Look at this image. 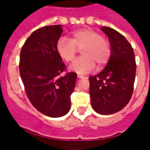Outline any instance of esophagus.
I'll list each match as a JSON object with an SVG mask.
<instances>
[{
	"mask_svg": "<svg viewBox=\"0 0 150 150\" xmlns=\"http://www.w3.org/2000/svg\"><path fill=\"white\" fill-rule=\"evenodd\" d=\"M77 77H78L79 79H84L85 78L84 76H83V75H78V76H77Z\"/></svg>",
	"mask_w": 150,
	"mask_h": 150,
	"instance_id": "obj_1",
	"label": "esophagus"
}]
</instances>
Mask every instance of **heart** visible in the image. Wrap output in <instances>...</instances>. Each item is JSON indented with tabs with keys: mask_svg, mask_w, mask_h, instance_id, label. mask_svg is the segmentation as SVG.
<instances>
[{
	"mask_svg": "<svg viewBox=\"0 0 150 150\" xmlns=\"http://www.w3.org/2000/svg\"><path fill=\"white\" fill-rule=\"evenodd\" d=\"M77 48L81 49L82 57L70 67V71L79 75L91 71L97 63L98 67L107 64L111 56V46L108 41L91 29H80L71 33V40L59 38L56 42V50L61 59L67 62L74 60Z\"/></svg>",
	"mask_w": 150,
	"mask_h": 150,
	"instance_id": "1",
	"label": "heart"
}]
</instances>
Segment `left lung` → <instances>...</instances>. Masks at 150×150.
<instances>
[{"instance_id":"1","label":"left lung","mask_w":150,"mask_h":150,"mask_svg":"<svg viewBox=\"0 0 150 150\" xmlns=\"http://www.w3.org/2000/svg\"><path fill=\"white\" fill-rule=\"evenodd\" d=\"M111 46L107 65L96 75L89 77L93 109L101 115L122 110L131 99L136 76V60L131 44L114 29L102 26Z\"/></svg>"}]
</instances>
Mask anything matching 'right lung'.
<instances>
[{"label": "right lung", "instance_id": "add662e5", "mask_svg": "<svg viewBox=\"0 0 150 150\" xmlns=\"http://www.w3.org/2000/svg\"><path fill=\"white\" fill-rule=\"evenodd\" d=\"M62 32L61 25L40 28L28 38L20 54V75L28 98L50 117L63 116L70 111L77 79L75 72L59 77L66 68L56 50Z\"/></svg>", "mask_w": 150, "mask_h": 150}]
</instances>
